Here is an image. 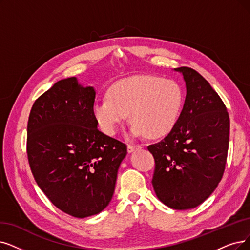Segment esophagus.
Masks as SVG:
<instances>
[{
    "instance_id": "obj_1",
    "label": "esophagus",
    "mask_w": 250,
    "mask_h": 250,
    "mask_svg": "<svg viewBox=\"0 0 250 250\" xmlns=\"http://www.w3.org/2000/svg\"><path fill=\"white\" fill-rule=\"evenodd\" d=\"M139 147H141V146H139L138 145H128L127 151H128V153H132V152L135 151V149H137Z\"/></svg>"
}]
</instances>
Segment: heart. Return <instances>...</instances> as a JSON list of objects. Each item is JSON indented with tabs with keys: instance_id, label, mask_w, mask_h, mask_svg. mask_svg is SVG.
Returning <instances> with one entry per match:
<instances>
[{
	"instance_id": "1",
	"label": "heart",
	"mask_w": 250,
	"mask_h": 250,
	"mask_svg": "<svg viewBox=\"0 0 250 250\" xmlns=\"http://www.w3.org/2000/svg\"><path fill=\"white\" fill-rule=\"evenodd\" d=\"M184 104V90L176 81L142 75L113 84L107 97L94 103L92 112L99 128L107 135H114L129 115L134 135L156 139L173 130Z\"/></svg>"
}]
</instances>
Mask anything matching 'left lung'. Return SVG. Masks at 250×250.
Returning <instances> with one entry per match:
<instances>
[{
  "instance_id": "obj_1",
  "label": "left lung",
  "mask_w": 250,
  "mask_h": 250,
  "mask_svg": "<svg viewBox=\"0 0 250 250\" xmlns=\"http://www.w3.org/2000/svg\"><path fill=\"white\" fill-rule=\"evenodd\" d=\"M182 73L187 95L178 121L163 141L147 146L155 159L152 184L159 200L185 210L216 188L227 163L229 118L222 98L195 69Z\"/></svg>"
}]
</instances>
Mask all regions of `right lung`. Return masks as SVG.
Instances as JSON below:
<instances>
[{"instance_id": "add662e5", "label": "right lung", "mask_w": 250, "mask_h": 250, "mask_svg": "<svg viewBox=\"0 0 250 250\" xmlns=\"http://www.w3.org/2000/svg\"><path fill=\"white\" fill-rule=\"evenodd\" d=\"M95 90L75 77L40 96L27 122L26 152L35 181L62 211L79 218L111 202L125 144L97 129Z\"/></svg>"}]
</instances>
